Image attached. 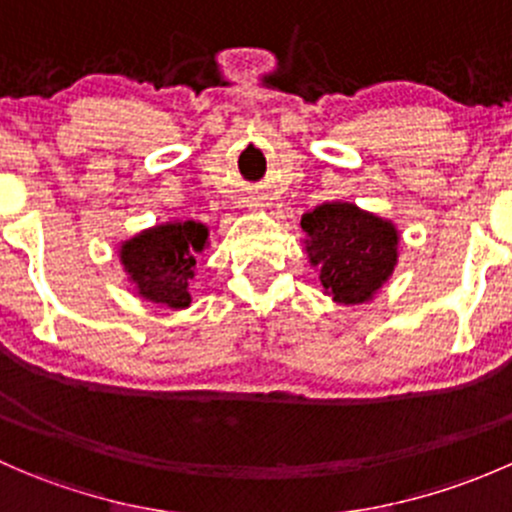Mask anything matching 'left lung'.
<instances>
[{
  "label": "left lung",
  "instance_id": "1",
  "mask_svg": "<svg viewBox=\"0 0 512 512\" xmlns=\"http://www.w3.org/2000/svg\"><path fill=\"white\" fill-rule=\"evenodd\" d=\"M302 230L309 260L334 302H369L394 272L399 232L379 215L352 203H324L302 215Z\"/></svg>",
  "mask_w": 512,
  "mask_h": 512
}]
</instances>
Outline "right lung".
Wrapping results in <instances>:
<instances>
[{
	"label": "right lung",
	"instance_id": "obj_1",
	"mask_svg": "<svg viewBox=\"0 0 512 512\" xmlns=\"http://www.w3.org/2000/svg\"><path fill=\"white\" fill-rule=\"evenodd\" d=\"M208 245V227L195 220L165 223L121 245V262L138 297L170 309L190 307L188 282L195 277V255Z\"/></svg>",
	"mask_w": 512,
	"mask_h": 512
}]
</instances>
